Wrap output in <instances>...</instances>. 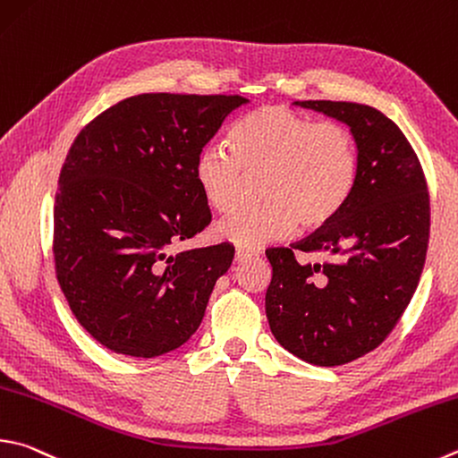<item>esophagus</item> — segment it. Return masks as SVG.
Segmentation results:
<instances>
[{
	"label": "esophagus",
	"mask_w": 458,
	"mask_h": 458,
	"mask_svg": "<svg viewBox=\"0 0 458 458\" xmlns=\"http://www.w3.org/2000/svg\"><path fill=\"white\" fill-rule=\"evenodd\" d=\"M258 256L256 250H246V248H236V262H244L248 258Z\"/></svg>",
	"instance_id": "34e87169"
}]
</instances>
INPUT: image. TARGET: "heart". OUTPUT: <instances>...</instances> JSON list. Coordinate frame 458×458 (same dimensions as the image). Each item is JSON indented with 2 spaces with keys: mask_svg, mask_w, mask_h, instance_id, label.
Wrapping results in <instances>:
<instances>
[{
  "mask_svg": "<svg viewBox=\"0 0 458 458\" xmlns=\"http://www.w3.org/2000/svg\"><path fill=\"white\" fill-rule=\"evenodd\" d=\"M230 152L206 148L194 178L214 210L230 212L240 200L244 178L266 174L264 204L240 208L216 224V236L256 250L293 234L301 224L320 228L336 218L359 178V146L338 122H316L286 106L246 114L228 134Z\"/></svg>",
  "mask_w": 458,
  "mask_h": 458,
  "instance_id": "1",
  "label": "heart"
}]
</instances>
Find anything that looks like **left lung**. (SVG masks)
Masks as SVG:
<instances>
[{"label":"left lung","instance_id":"left-lung-1","mask_svg":"<svg viewBox=\"0 0 458 458\" xmlns=\"http://www.w3.org/2000/svg\"><path fill=\"white\" fill-rule=\"evenodd\" d=\"M294 104L351 128L359 178L336 218L290 248L266 250V316L288 352L338 367L374 351L409 306L428 248V190L409 140L382 112L330 99ZM296 250L329 260L298 261Z\"/></svg>","mask_w":458,"mask_h":458}]
</instances>
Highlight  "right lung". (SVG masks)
I'll return each mask as SVG.
<instances>
[{"label":"right lung","mask_w":458,"mask_h":458,"mask_svg":"<svg viewBox=\"0 0 458 458\" xmlns=\"http://www.w3.org/2000/svg\"><path fill=\"white\" fill-rule=\"evenodd\" d=\"M242 96L140 94L73 140L54 206L55 276L99 344L154 359L188 343L234 246L170 254L212 220L194 178Z\"/></svg>","instance_id":"1"}]
</instances>
